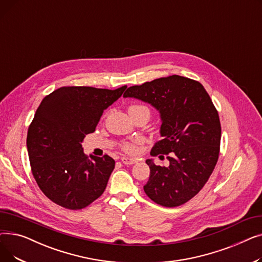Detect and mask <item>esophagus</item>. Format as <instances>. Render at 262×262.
<instances>
[{"label":"esophagus","mask_w":262,"mask_h":262,"mask_svg":"<svg viewBox=\"0 0 262 262\" xmlns=\"http://www.w3.org/2000/svg\"><path fill=\"white\" fill-rule=\"evenodd\" d=\"M121 160L124 164H126V166H130V164H134L137 162V160L135 158H128V157H122Z\"/></svg>","instance_id":"obj_1"}]
</instances>
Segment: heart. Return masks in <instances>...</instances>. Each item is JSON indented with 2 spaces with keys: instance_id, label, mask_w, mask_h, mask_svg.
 Returning a JSON list of instances; mask_svg holds the SVG:
<instances>
[{
  "instance_id": "heart-1",
  "label": "heart",
  "mask_w": 262,
  "mask_h": 262,
  "mask_svg": "<svg viewBox=\"0 0 262 262\" xmlns=\"http://www.w3.org/2000/svg\"><path fill=\"white\" fill-rule=\"evenodd\" d=\"M142 108L147 109L146 107L141 106V105H132V106L128 108V112H133V110H138V109H142ZM124 149H125L126 152H128V153H133V152H135L136 147H135L134 144H125V145H124Z\"/></svg>"
}]
</instances>
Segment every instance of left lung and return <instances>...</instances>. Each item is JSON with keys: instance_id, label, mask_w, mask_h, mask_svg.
I'll list each match as a JSON object with an SVG mask.
<instances>
[{"instance_id": "1", "label": "left lung", "mask_w": 262, "mask_h": 262, "mask_svg": "<svg viewBox=\"0 0 262 262\" xmlns=\"http://www.w3.org/2000/svg\"><path fill=\"white\" fill-rule=\"evenodd\" d=\"M123 96L152 105L161 120V140L150 154L168 155L169 166L146 159V195L164 207L185 204L207 183L219 158L221 124L209 94L201 82L172 75L129 87Z\"/></svg>"}]
</instances>
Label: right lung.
I'll list each match as a JSON object with an SVG mask.
<instances>
[{
	"label": "right lung",
	"instance_id": "1",
	"mask_svg": "<svg viewBox=\"0 0 262 262\" xmlns=\"http://www.w3.org/2000/svg\"><path fill=\"white\" fill-rule=\"evenodd\" d=\"M126 88L61 87L39 105L27 132V152L40 190L55 204L76 210L103 194L116 162L108 155L87 157L80 143Z\"/></svg>",
	"mask_w": 262,
	"mask_h": 262
}]
</instances>
